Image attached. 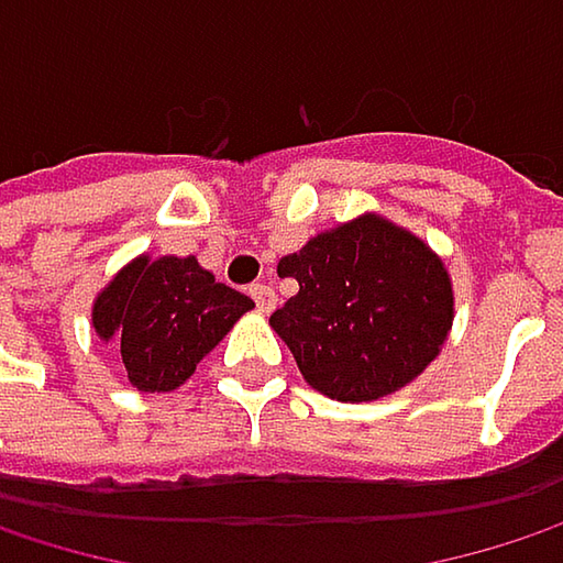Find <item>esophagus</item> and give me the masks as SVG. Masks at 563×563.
<instances>
[{
	"label": "esophagus",
	"instance_id": "obj_1",
	"mask_svg": "<svg viewBox=\"0 0 563 563\" xmlns=\"http://www.w3.org/2000/svg\"><path fill=\"white\" fill-rule=\"evenodd\" d=\"M251 296H254V302H257L261 312H274V309H277V292H274V286L257 283V286H251Z\"/></svg>",
	"mask_w": 563,
	"mask_h": 563
}]
</instances>
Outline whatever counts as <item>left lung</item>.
<instances>
[{
  "instance_id": "left-lung-1",
  "label": "left lung",
  "mask_w": 563,
  "mask_h": 563,
  "mask_svg": "<svg viewBox=\"0 0 563 563\" xmlns=\"http://www.w3.org/2000/svg\"><path fill=\"white\" fill-rule=\"evenodd\" d=\"M299 292L271 316L302 378L335 400L407 388L453 329V280L413 231L365 211L277 264Z\"/></svg>"
}]
</instances>
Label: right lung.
<instances>
[{"label": "right lung", "mask_w": 563, "mask_h": 563, "mask_svg": "<svg viewBox=\"0 0 563 563\" xmlns=\"http://www.w3.org/2000/svg\"><path fill=\"white\" fill-rule=\"evenodd\" d=\"M254 309V299L214 280L195 257H133L107 283L90 325L100 342H117L136 391H175L195 365Z\"/></svg>", "instance_id": "right-lung-1"}]
</instances>
